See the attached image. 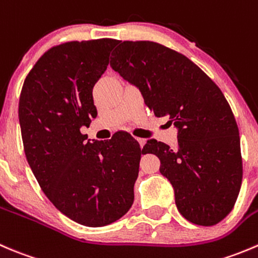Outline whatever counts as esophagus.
<instances>
[{
  "instance_id": "obj_1",
  "label": "esophagus",
  "mask_w": 258,
  "mask_h": 258,
  "mask_svg": "<svg viewBox=\"0 0 258 258\" xmlns=\"http://www.w3.org/2000/svg\"><path fill=\"white\" fill-rule=\"evenodd\" d=\"M137 140H138V143H139L140 148H143V147H144L145 142H147V140H145V139H143V138H137Z\"/></svg>"
}]
</instances>
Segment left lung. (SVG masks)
Here are the masks:
<instances>
[{
	"label": "left lung",
	"instance_id": "8db88e82",
	"mask_svg": "<svg viewBox=\"0 0 258 258\" xmlns=\"http://www.w3.org/2000/svg\"><path fill=\"white\" fill-rule=\"evenodd\" d=\"M110 66L137 86L154 115L178 129V147L148 140L187 221L213 226L233 208L242 183L236 119L221 89L182 53L153 41H124Z\"/></svg>",
	"mask_w": 258,
	"mask_h": 258
}]
</instances>
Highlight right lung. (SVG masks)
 Wrapping results in <instances>:
<instances>
[{
	"mask_svg": "<svg viewBox=\"0 0 258 258\" xmlns=\"http://www.w3.org/2000/svg\"><path fill=\"white\" fill-rule=\"evenodd\" d=\"M116 42L53 46L31 69L20 95V126L32 173L62 215L88 227L113 223L130 210L144 154L126 133L90 143L80 132L98 115L93 88Z\"/></svg>",
	"mask_w": 258,
	"mask_h": 258,
	"instance_id": "1",
	"label": "right lung"
}]
</instances>
